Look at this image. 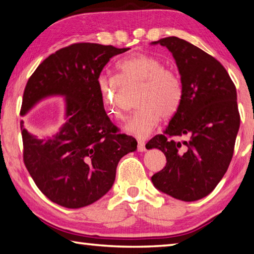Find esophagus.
I'll return each instance as SVG.
<instances>
[{
    "instance_id": "obj_1",
    "label": "esophagus",
    "mask_w": 254,
    "mask_h": 254,
    "mask_svg": "<svg viewBox=\"0 0 254 254\" xmlns=\"http://www.w3.org/2000/svg\"><path fill=\"white\" fill-rule=\"evenodd\" d=\"M145 143L143 142V141H139V142H137V151H140V152H143V151H145Z\"/></svg>"
}]
</instances>
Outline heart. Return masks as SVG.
I'll return each mask as SVG.
<instances>
[{
    "instance_id": "heart-1",
    "label": "heart",
    "mask_w": 254,
    "mask_h": 254,
    "mask_svg": "<svg viewBox=\"0 0 254 254\" xmlns=\"http://www.w3.org/2000/svg\"><path fill=\"white\" fill-rule=\"evenodd\" d=\"M97 88L111 117L123 118V91L139 85L133 117L124 124L128 134L145 139L157 127L160 118L177 113L184 98V85L177 71L165 67L161 59L147 54H134L117 64V76L101 74Z\"/></svg>"
}]
</instances>
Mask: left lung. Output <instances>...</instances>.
<instances>
[{
  "mask_svg": "<svg viewBox=\"0 0 254 254\" xmlns=\"http://www.w3.org/2000/svg\"><path fill=\"white\" fill-rule=\"evenodd\" d=\"M152 44L173 54L184 98L165 133L145 144L161 150L167 159L151 180L165 194L194 201L214 190L233 157L240 127L236 88L224 66L198 47L177 37Z\"/></svg>",
  "mask_w": 254,
  "mask_h": 254,
  "instance_id": "8db88e82",
  "label": "left lung"
}]
</instances>
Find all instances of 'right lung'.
Here are the masks:
<instances>
[{"mask_svg": "<svg viewBox=\"0 0 254 254\" xmlns=\"http://www.w3.org/2000/svg\"><path fill=\"white\" fill-rule=\"evenodd\" d=\"M127 50L72 44L46 58L25 85L21 115L47 96L66 97V123L53 137L38 139L20 122L30 176L42 194L64 207L80 208L104 196L120 159L136 149L134 137L120 133L107 117L96 83L110 59Z\"/></svg>", "mask_w": 254, "mask_h": 254, "instance_id": "1", "label": "right lung"}]
</instances>
